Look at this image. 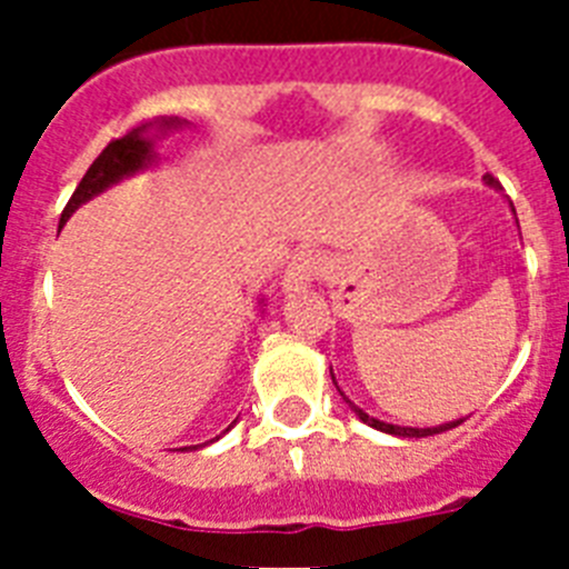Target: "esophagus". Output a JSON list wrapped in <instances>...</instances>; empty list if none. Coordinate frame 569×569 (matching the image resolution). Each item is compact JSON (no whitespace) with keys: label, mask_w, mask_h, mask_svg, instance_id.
<instances>
[{"label":"esophagus","mask_w":569,"mask_h":569,"mask_svg":"<svg viewBox=\"0 0 569 569\" xmlns=\"http://www.w3.org/2000/svg\"><path fill=\"white\" fill-rule=\"evenodd\" d=\"M325 270V256L319 250H310V248H301L296 250L293 259L288 261V270L281 276V290L288 296L301 293V290H308L316 279L321 276Z\"/></svg>","instance_id":"esophagus-1"}]
</instances>
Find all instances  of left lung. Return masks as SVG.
<instances>
[{"mask_svg": "<svg viewBox=\"0 0 569 569\" xmlns=\"http://www.w3.org/2000/svg\"><path fill=\"white\" fill-rule=\"evenodd\" d=\"M485 184H487V188L501 190V188H499V182H496V179H492L490 173L485 176ZM510 208H512V204H510ZM512 213H516V208H512ZM330 376H333V367H330ZM333 381H336V376H333ZM336 387H339V385H336ZM339 393H341V390H339ZM341 396H345V393H341ZM345 401H347V405H350V410H353V413L359 416V419L365 421L367 427H373V430H381V433L399 436V439H425V436L445 433V430H450V427H459L461 421H465V419H456V421H445V425H436V427H401V425H387V421L373 419V416H367L365 410H361V407H356L353 401L347 399V396H345Z\"/></svg>", "mask_w": 569, "mask_h": 569, "instance_id": "8db88e82", "label": "left lung"}]
</instances>
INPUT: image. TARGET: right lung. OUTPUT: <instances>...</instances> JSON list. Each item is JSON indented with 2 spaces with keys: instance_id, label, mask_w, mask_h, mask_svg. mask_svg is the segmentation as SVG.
<instances>
[{
  "instance_id": "obj_1",
  "label": "right lung",
  "mask_w": 569,
  "mask_h": 569,
  "mask_svg": "<svg viewBox=\"0 0 569 569\" xmlns=\"http://www.w3.org/2000/svg\"><path fill=\"white\" fill-rule=\"evenodd\" d=\"M184 124H188L184 119H179V116H170V119H156V122L139 124V128H133L130 133H124L122 139H113V142H110L108 148L97 156V162L90 164L88 173L82 176L79 188L73 190V196H70L68 208L62 210V219H59V224L68 222L70 216L77 213L84 202H90L93 196L104 193V190L113 188V184H119L122 179H128V176L142 173V170L159 164V150H156L159 139L168 133H173V130L184 128ZM228 430H224V433H228ZM216 439H219V436H216ZM216 439H210V441H216ZM196 447H202V445H196Z\"/></svg>"
}]
</instances>
